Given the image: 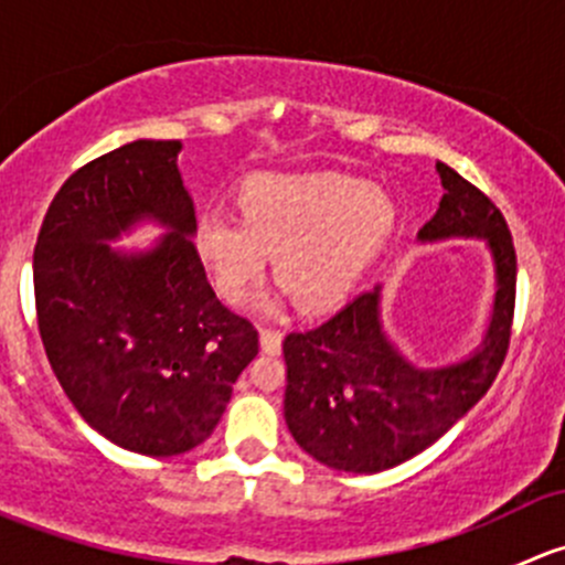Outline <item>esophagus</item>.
<instances>
[{
    "label": "esophagus",
    "mask_w": 565,
    "mask_h": 565,
    "mask_svg": "<svg viewBox=\"0 0 565 565\" xmlns=\"http://www.w3.org/2000/svg\"><path fill=\"white\" fill-rule=\"evenodd\" d=\"M259 344L267 355H278L281 352V330L276 328H259Z\"/></svg>",
    "instance_id": "34e87169"
}]
</instances>
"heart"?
I'll return each instance as SVG.
<instances>
[{
	"instance_id": "b5f03b06",
	"label": "heart",
	"mask_w": 565,
	"mask_h": 565,
	"mask_svg": "<svg viewBox=\"0 0 565 565\" xmlns=\"http://www.w3.org/2000/svg\"><path fill=\"white\" fill-rule=\"evenodd\" d=\"M241 213L210 210L196 224V250L221 298L246 300L276 256V278L295 303L324 311L385 246L396 204L352 174H256L243 185Z\"/></svg>"
}]
</instances>
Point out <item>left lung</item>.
I'll list each match as a JSON object with an SVG mask.
<instances>
[{"mask_svg":"<svg viewBox=\"0 0 565 565\" xmlns=\"http://www.w3.org/2000/svg\"><path fill=\"white\" fill-rule=\"evenodd\" d=\"M443 193L420 241H487L498 298L483 347L446 369H418L391 344L380 322V287L358 295L328 322L284 339V418L295 443L322 465L380 472L413 459L489 391L511 344L516 250L503 213L487 193L437 163Z\"/></svg>","mask_w":565,"mask_h":565,"instance_id":"8db88e82","label":"left lung"}]
</instances>
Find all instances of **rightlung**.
<instances>
[{
  "label": "right lung",
  "mask_w": 565,
  "mask_h": 565,
  "mask_svg": "<svg viewBox=\"0 0 565 565\" xmlns=\"http://www.w3.org/2000/svg\"><path fill=\"white\" fill-rule=\"evenodd\" d=\"M180 141L139 139L84 163L40 226L38 328L84 420L125 451L177 457L213 435L259 352L246 317L215 298L191 235ZM141 217L173 230L150 252L105 246Z\"/></svg>",
  "instance_id": "1"
}]
</instances>
